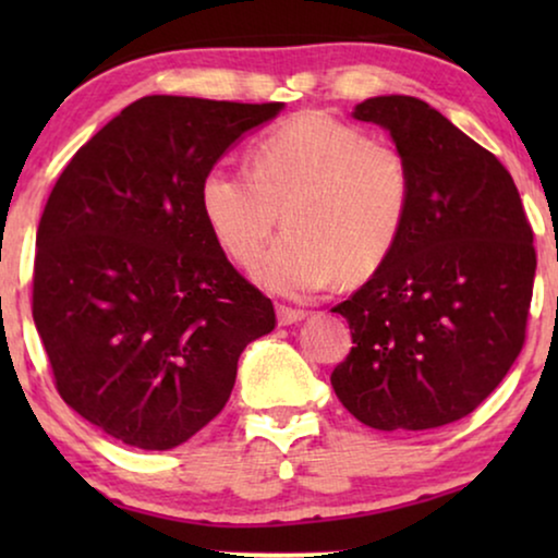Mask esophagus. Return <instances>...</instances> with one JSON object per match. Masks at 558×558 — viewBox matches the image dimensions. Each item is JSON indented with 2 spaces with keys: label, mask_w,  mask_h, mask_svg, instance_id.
<instances>
[{
  "label": "esophagus",
  "mask_w": 558,
  "mask_h": 558,
  "mask_svg": "<svg viewBox=\"0 0 558 558\" xmlns=\"http://www.w3.org/2000/svg\"><path fill=\"white\" fill-rule=\"evenodd\" d=\"M277 317H279V325H296L307 317V312L296 310V307H287V304H279Z\"/></svg>",
  "instance_id": "obj_1"
}]
</instances>
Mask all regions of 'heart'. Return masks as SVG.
Instances as JSON below:
<instances>
[{"mask_svg": "<svg viewBox=\"0 0 558 558\" xmlns=\"http://www.w3.org/2000/svg\"><path fill=\"white\" fill-rule=\"evenodd\" d=\"M414 174L391 142L325 111H302L251 149V172L210 167L201 213L239 266L262 256L279 213L287 233L254 277L277 294L319 292L338 277L368 279L388 262L409 223Z\"/></svg>", "mask_w": 558, "mask_h": 558, "instance_id": "obj_1", "label": "heart"}]
</instances>
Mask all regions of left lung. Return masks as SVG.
Masks as SVG:
<instances>
[{
  "mask_svg": "<svg viewBox=\"0 0 558 558\" xmlns=\"http://www.w3.org/2000/svg\"><path fill=\"white\" fill-rule=\"evenodd\" d=\"M353 117L391 132L414 174L409 223L388 262L332 312L353 348L330 384L380 432L468 416L525 342L536 248L498 157L414 96H376Z\"/></svg>",
  "mask_w": 558,
  "mask_h": 558,
  "instance_id": "1",
  "label": "left lung"
}]
</instances>
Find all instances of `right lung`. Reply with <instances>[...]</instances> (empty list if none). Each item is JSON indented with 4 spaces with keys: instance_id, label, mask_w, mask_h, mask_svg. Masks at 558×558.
<instances>
[{
    "instance_id": "right-lung-1",
    "label": "right lung",
    "mask_w": 558,
    "mask_h": 558,
    "mask_svg": "<svg viewBox=\"0 0 558 558\" xmlns=\"http://www.w3.org/2000/svg\"><path fill=\"white\" fill-rule=\"evenodd\" d=\"M281 106L144 96L75 151L45 203L37 335L60 399L129 447L201 432L243 348L277 325L205 226L201 180Z\"/></svg>"
}]
</instances>
